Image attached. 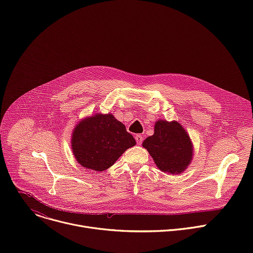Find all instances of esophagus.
<instances>
[{"instance_id": "esophagus-1", "label": "esophagus", "mask_w": 253, "mask_h": 253, "mask_svg": "<svg viewBox=\"0 0 253 253\" xmlns=\"http://www.w3.org/2000/svg\"><path fill=\"white\" fill-rule=\"evenodd\" d=\"M135 139H136L137 144H139V145H141L142 142H143V136L140 135V134H137V135L135 136Z\"/></svg>"}]
</instances>
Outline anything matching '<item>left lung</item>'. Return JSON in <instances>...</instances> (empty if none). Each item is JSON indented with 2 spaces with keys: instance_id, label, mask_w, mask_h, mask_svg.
Returning a JSON list of instances; mask_svg holds the SVG:
<instances>
[{
  "instance_id": "1",
  "label": "left lung",
  "mask_w": 253,
  "mask_h": 253,
  "mask_svg": "<svg viewBox=\"0 0 253 253\" xmlns=\"http://www.w3.org/2000/svg\"><path fill=\"white\" fill-rule=\"evenodd\" d=\"M142 146L161 171L172 175L185 171L194 154L189 134L177 121H156L154 134L144 140Z\"/></svg>"
}]
</instances>
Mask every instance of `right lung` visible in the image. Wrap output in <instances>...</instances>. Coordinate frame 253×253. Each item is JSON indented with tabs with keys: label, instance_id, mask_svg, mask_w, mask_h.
I'll use <instances>...</instances> for the list:
<instances>
[{
	"label": "right lung",
	"instance_id": "add662e5",
	"mask_svg": "<svg viewBox=\"0 0 253 253\" xmlns=\"http://www.w3.org/2000/svg\"><path fill=\"white\" fill-rule=\"evenodd\" d=\"M134 145V137L111 113L84 118L75 126L71 138L76 161L94 171H104L111 167Z\"/></svg>",
	"mask_w": 253,
	"mask_h": 253
}]
</instances>
